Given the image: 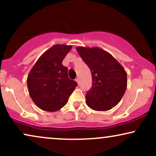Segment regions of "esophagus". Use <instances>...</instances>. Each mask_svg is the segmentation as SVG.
Wrapping results in <instances>:
<instances>
[{
  "mask_svg": "<svg viewBox=\"0 0 156 156\" xmlns=\"http://www.w3.org/2000/svg\"><path fill=\"white\" fill-rule=\"evenodd\" d=\"M76 81L78 83V84H79V78H76Z\"/></svg>",
  "mask_w": 156,
  "mask_h": 156,
  "instance_id": "1",
  "label": "esophagus"
}]
</instances>
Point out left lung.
<instances>
[{"label": "left lung", "instance_id": "obj_1", "mask_svg": "<svg viewBox=\"0 0 156 156\" xmlns=\"http://www.w3.org/2000/svg\"><path fill=\"white\" fill-rule=\"evenodd\" d=\"M76 50L90 68L92 87L86 104L95 111H107L122 99L127 89V73L110 53L99 47H78Z\"/></svg>", "mask_w": 156, "mask_h": 156}]
</instances>
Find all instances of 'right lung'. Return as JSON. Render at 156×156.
I'll use <instances>...</instances> for the list:
<instances>
[{
  "mask_svg": "<svg viewBox=\"0 0 156 156\" xmlns=\"http://www.w3.org/2000/svg\"><path fill=\"white\" fill-rule=\"evenodd\" d=\"M71 45L55 44L39 57L27 77L29 94L39 109L56 112L67 104L77 83L62 64Z\"/></svg>",
  "mask_w": 156,
  "mask_h": 156,
  "instance_id": "obj_1",
  "label": "right lung"
}]
</instances>
